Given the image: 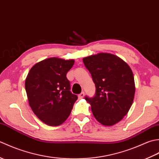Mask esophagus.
<instances>
[{
    "instance_id": "34e87169",
    "label": "esophagus",
    "mask_w": 159,
    "mask_h": 159,
    "mask_svg": "<svg viewBox=\"0 0 159 159\" xmlns=\"http://www.w3.org/2000/svg\"><path fill=\"white\" fill-rule=\"evenodd\" d=\"M84 96H85V93H84V92H83L80 93L79 94V98L82 99V98H83Z\"/></svg>"
}]
</instances>
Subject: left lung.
<instances>
[{
	"label": "left lung",
	"mask_w": 159,
	"mask_h": 159,
	"mask_svg": "<svg viewBox=\"0 0 159 159\" xmlns=\"http://www.w3.org/2000/svg\"><path fill=\"white\" fill-rule=\"evenodd\" d=\"M83 61L96 88L95 96L85 100L99 123L113 126L123 119L133 104L135 93L133 71L123 59L111 53H98Z\"/></svg>",
	"instance_id": "left-lung-1"
}]
</instances>
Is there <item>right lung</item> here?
Listing matches in <instances>:
<instances>
[{"label": "right lung", "instance_id": "obj_1", "mask_svg": "<svg viewBox=\"0 0 159 159\" xmlns=\"http://www.w3.org/2000/svg\"><path fill=\"white\" fill-rule=\"evenodd\" d=\"M74 59L50 57L38 62L28 73L25 89L29 106L42 122L50 126L62 124L78 99L70 92L67 72Z\"/></svg>", "mask_w": 159, "mask_h": 159}]
</instances>
